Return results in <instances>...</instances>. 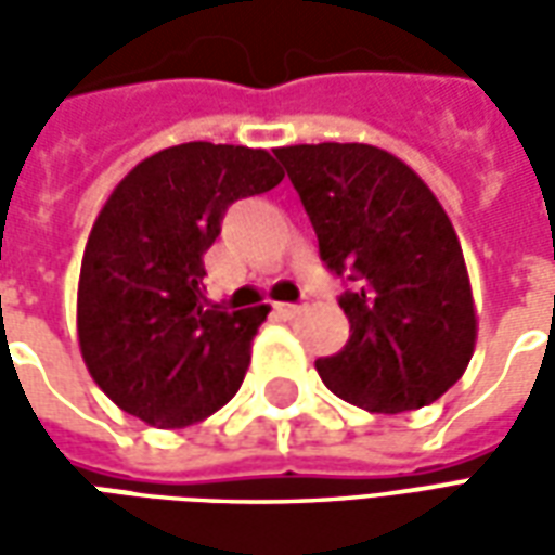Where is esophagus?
Returning <instances> with one entry per match:
<instances>
[{
	"label": "esophagus",
	"mask_w": 555,
	"mask_h": 555,
	"mask_svg": "<svg viewBox=\"0 0 555 555\" xmlns=\"http://www.w3.org/2000/svg\"><path fill=\"white\" fill-rule=\"evenodd\" d=\"M302 309H306V302H276V314L279 318H285V321L297 318Z\"/></svg>",
	"instance_id": "1"
}]
</instances>
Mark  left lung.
Listing matches in <instances>:
<instances>
[{
	"label": "left lung",
	"mask_w": 555,
	"mask_h": 555,
	"mask_svg": "<svg viewBox=\"0 0 555 555\" xmlns=\"http://www.w3.org/2000/svg\"><path fill=\"white\" fill-rule=\"evenodd\" d=\"M318 234L324 267L345 282L350 338L314 362L330 392L372 413L425 408L452 389L476 345L464 253L416 171L374 145L276 147Z\"/></svg>",
	"instance_id": "8db88e82"
}]
</instances>
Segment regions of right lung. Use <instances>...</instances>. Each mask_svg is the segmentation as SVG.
<instances>
[{"label":"right lung","instance_id":"obj_1","mask_svg":"<svg viewBox=\"0 0 555 555\" xmlns=\"http://www.w3.org/2000/svg\"><path fill=\"white\" fill-rule=\"evenodd\" d=\"M285 175L261 147L186 142L115 186L86 243L77 330L94 384L154 428H186L241 389L270 306L205 297V253L234 202Z\"/></svg>","mask_w":555,"mask_h":555}]
</instances>
